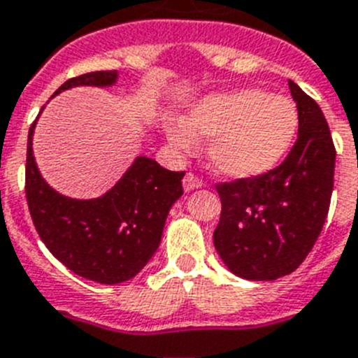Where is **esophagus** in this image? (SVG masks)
Listing matches in <instances>:
<instances>
[{
  "instance_id": "obj_1",
  "label": "esophagus",
  "mask_w": 358,
  "mask_h": 358,
  "mask_svg": "<svg viewBox=\"0 0 358 358\" xmlns=\"http://www.w3.org/2000/svg\"><path fill=\"white\" fill-rule=\"evenodd\" d=\"M182 187H185V190H194V188H199V187H203V179L201 177H197L194 171H188L187 176H185V179H182Z\"/></svg>"
}]
</instances>
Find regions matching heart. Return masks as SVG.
<instances>
[{
    "label": "heart",
    "instance_id": "heart-1",
    "mask_svg": "<svg viewBox=\"0 0 358 358\" xmlns=\"http://www.w3.org/2000/svg\"><path fill=\"white\" fill-rule=\"evenodd\" d=\"M296 133V105L257 88L199 99L187 110L182 125H168V138L181 151L192 150L196 136L213 138L210 164L234 179H250L275 168Z\"/></svg>",
    "mask_w": 358,
    "mask_h": 358
}]
</instances>
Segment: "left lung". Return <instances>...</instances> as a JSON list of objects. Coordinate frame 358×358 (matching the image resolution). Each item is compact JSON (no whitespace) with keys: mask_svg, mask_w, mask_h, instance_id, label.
Instances as JSON below:
<instances>
[{"mask_svg":"<svg viewBox=\"0 0 358 358\" xmlns=\"http://www.w3.org/2000/svg\"><path fill=\"white\" fill-rule=\"evenodd\" d=\"M299 129L287 159L262 176L216 182L222 199L214 248L234 275L273 281L307 259L327 218L333 136L322 108L294 81Z\"/></svg>","mask_w":358,"mask_h":358,"instance_id":"1","label":"left lung"}]
</instances>
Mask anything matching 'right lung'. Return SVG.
Wrapping results in <instances>:
<instances>
[{"label": "right lung", "instance_id": "1", "mask_svg": "<svg viewBox=\"0 0 358 358\" xmlns=\"http://www.w3.org/2000/svg\"><path fill=\"white\" fill-rule=\"evenodd\" d=\"M116 70L71 77L61 90L79 85L107 87ZM27 138L25 197L34 229L51 255L77 275L118 285L129 281L153 257L171 205L182 194L185 171H170L138 157L122 181L98 199H70L42 179L33 157V131Z\"/></svg>", "mask_w": 358, "mask_h": 358}]
</instances>
